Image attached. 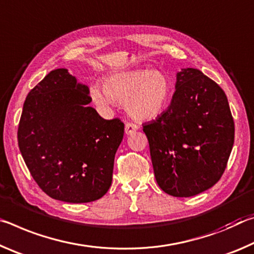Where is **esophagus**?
Wrapping results in <instances>:
<instances>
[{
	"instance_id": "esophagus-1",
	"label": "esophagus",
	"mask_w": 254,
	"mask_h": 254,
	"mask_svg": "<svg viewBox=\"0 0 254 254\" xmlns=\"http://www.w3.org/2000/svg\"><path fill=\"white\" fill-rule=\"evenodd\" d=\"M137 129H138V126L132 123H127L126 126H125V132H126V135L134 134Z\"/></svg>"
}]
</instances>
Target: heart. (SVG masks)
<instances>
[{"instance_id":"1","label":"heart","mask_w":254,"mask_h":254,"mask_svg":"<svg viewBox=\"0 0 254 254\" xmlns=\"http://www.w3.org/2000/svg\"><path fill=\"white\" fill-rule=\"evenodd\" d=\"M99 85L90 86L95 105L108 107L111 101L126 106L131 118L149 122L159 118L172 98V82L161 69H122L108 75Z\"/></svg>"}]
</instances>
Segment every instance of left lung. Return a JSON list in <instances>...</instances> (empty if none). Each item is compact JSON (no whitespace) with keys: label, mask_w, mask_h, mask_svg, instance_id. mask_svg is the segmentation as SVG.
<instances>
[{"label":"left lung","mask_w":254,"mask_h":254,"mask_svg":"<svg viewBox=\"0 0 254 254\" xmlns=\"http://www.w3.org/2000/svg\"><path fill=\"white\" fill-rule=\"evenodd\" d=\"M143 131L157 185L173 197L196 196L217 184L234 144L225 92L190 67L177 73L171 103Z\"/></svg>","instance_id":"8db88e82"}]
</instances>
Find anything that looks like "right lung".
Wrapping results in <instances>:
<instances>
[{"label": "right lung", "mask_w": 254, "mask_h": 254, "mask_svg": "<svg viewBox=\"0 0 254 254\" xmlns=\"http://www.w3.org/2000/svg\"><path fill=\"white\" fill-rule=\"evenodd\" d=\"M89 93L67 69L57 68L23 103L20 152L37 185L56 200L91 202L111 186L125 125L117 118L103 119L89 106Z\"/></svg>", "instance_id": "add662e5"}]
</instances>
